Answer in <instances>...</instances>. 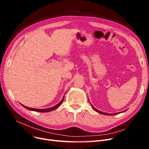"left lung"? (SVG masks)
Here are the masks:
<instances>
[{
    "label": "left lung",
    "mask_w": 149,
    "mask_h": 149,
    "mask_svg": "<svg viewBox=\"0 0 149 149\" xmlns=\"http://www.w3.org/2000/svg\"><path fill=\"white\" fill-rule=\"evenodd\" d=\"M92 106V105H91ZM92 107L93 108V109L94 110H95L96 112H99V113H100V114H103V115H106V116H112V115H116V114H118L119 113H115V114H109V113H106V112H101V111H99V110H97V109H96V108H94L93 106H92ZM126 111V110H125ZM125 111H124V112Z\"/></svg>",
    "instance_id": "8db88e82"
}]
</instances>
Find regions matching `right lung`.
Wrapping results in <instances>:
<instances>
[{
	"instance_id": "right-lung-1",
	"label": "right lung",
	"mask_w": 149,
	"mask_h": 149,
	"mask_svg": "<svg viewBox=\"0 0 149 149\" xmlns=\"http://www.w3.org/2000/svg\"><path fill=\"white\" fill-rule=\"evenodd\" d=\"M63 100H64V97H63L62 100L58 103L56 105H55V106L53 107H49V108H47V109H34V108H30V107H26L24 105L23 106L25 108H26V109H27L29 110H31V111H36V112H49V111H52L53 110H55V109H56V108H58V107H59L61 104V103L63 102Z\"/></svg>"
}]
</instances>
